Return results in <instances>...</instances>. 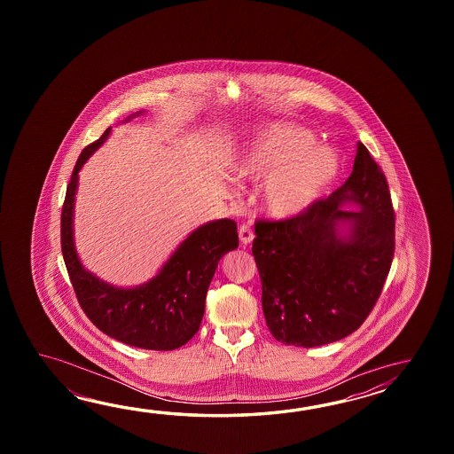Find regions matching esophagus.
Masks as SVG:
<instances>
[{
	"label": "esophagus",
	"mask_w": 454,
	"mask_h": 454,
	"mask_svg": "<svg viewBox=\"0 0 454 454\" xmlns=\"http://www.w3.org/2000/svg\"><path fill=\"white\" fill-rule=\"evenodd\" d=\"M239 237H240L241 245H250L253 239H254L253 227H251L250 223H243V225H240Z\"/></svg>",
	"instance_id": "34e87169"
}]
</instances>
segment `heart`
Here are the masks:
<instances>
[{"label": "heart", "mask_w": 454, "mask_h": 454, "mask_svg": "<svg viewBox=\"0 0 454 454\" xmlns=\"http://www.w3.org/2000/svg\"><path fill=\"white\" fill-rule=\"evenodd\" d=\"M311 136L299 126L272 123L262 128L240 162V174L264 178L266 211L289 219L305 213L328 188L338 170L334 154L309 147Z\"/></svg>", "instance_id": "b5f03b06"}]
</instances>
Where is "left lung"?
<instances>
[{
    "label": "left lung",
    "instance_id": "8db88e82",
    "mask_svg": "<svg viewBox=\"0 0 454 454\" xmlns=\"http://www.w3.org/2000/svg\"><path fill=\"white\" fill-rule=\"evenodd\" d=\"M356 203L360 212L346 210ZM353 229L346 239L339 223ZM253 256L270 334L317 348L357 331L377 305L395 256V209L381 167L358 143L346 184L305 213L254 223Z\"/></svg>",
    "mask_w": 454,
    "mask_h": 454
}]
</instances>
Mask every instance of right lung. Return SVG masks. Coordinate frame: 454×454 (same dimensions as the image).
I'll list each match as a JSON object with an SVG mask.
<instances>
[{"mask_svg": "<svg viewBox=\"0 0 454 454\" xmlns=\"http://www.w3.org/2000/svg\"><path fill=\"white\" fill-rule=\"evenodd\" d=\"M110 129L77 157L61 209L63 260L81 309L102 333L133 348L174 350L200 329L217 262L239 247L237 223L231 219L204 223L176 248L154 279L136 289H116L87 272L73 243L77 172Z\"/></svg>", "mask_w": 454, "mask_h": 454, "instance_id": "1", "label": "right lung"}]
</instances>
